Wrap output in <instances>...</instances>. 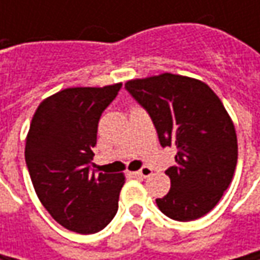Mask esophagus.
Masks as SVG:
<instances>
[{"instance_id":"34e87169","label":"esophagus","mask_w":260,"mask_h":260,"mask_svg":"<svg viewBox=\"0 0 260 260\" xmlns=\"http://www.w3.org/2000/svg\"><path fill=\"white\" fill-rule=\"evenodd\" d=\"M137 174L140 175L142 178H149V176L152 175V169H150L149 166H143L140 171H137Z\"/></svg>"}]
</instances>
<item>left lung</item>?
<instances>
[{"label":"left lung","instance_id":"left-lung-1","mask_svg":"<svg viewBox=\"0 0 260 260\" xmlns=\"http://www.w3.org/2000/svg\"><path fill=\"white\" fill-rule=\"evenodd\" d=\"M125 89L149 113L160 145L175 146L168 168L171 189L159 210L176 221H191L214 208L237 165L235 124L210 86L174 74L132 79Z\"/></svg>","mask_w":260,"mask_h":260}]
</instances>
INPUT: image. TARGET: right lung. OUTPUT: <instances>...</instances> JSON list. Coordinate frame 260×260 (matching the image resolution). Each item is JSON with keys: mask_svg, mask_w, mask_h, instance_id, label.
<instances>
[{"mask_svg": "<svg viewBox=\"0 0 260 260\" xmlns=\"http://www.w3.org/2000/svg\"><path fill=\"white\" fill-rule=\"evenodd\" d=\"M121 84L66 88L37 107L25 139V164L40 203L81 235L103 230L118 210L123 174L91 169L98 121Z\"/></svg>", "mask_w": 260, "mask_h": 260, "instance_id": "add662e5", "label": "right lung"}]
</instances>
